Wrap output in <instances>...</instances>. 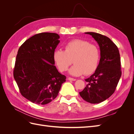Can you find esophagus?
Returning a JSON list of instances; mask_svg holds the SVG:
<instances>
[{"label": "esophagus", "instance_id": "34e87169", "mask_svg": "<svg viewBox=\"0 0 134 134\" xmlns=\"http://www.w3.org/2000/svg\"><path fill=\"white\" fill-rule=\"evenodd\" d=\"M68 80H71V81H75V80H76L75 79L70 78V77H69V78H68Z\"/></svg>", "mask_w": 134, "mask_h": 134}]
</instances>
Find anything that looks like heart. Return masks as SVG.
<instances>
[{
	"instance_id": "heart-1",
	"label": "heart",
	"mask_w": 134,
	"mask_h": 134,
	"mask_svg": "<svg viewBox=\"0 0 134 134\" xmlns=\"http://www.w3.org/2000/svg\"><path fill=\"white\" fill-rule=\"evenodd\" d=\"M54 60L61 71L68 70L70 65H74L69 71L73 76L83 74L90 75L94 72L98 67L100 52L96 45L87 41L76 39L65 44L64 51L58 49L55 51Z\"/></svg>"
}]
</instances>
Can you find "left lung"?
I'll list each match as a JSON object with an SVG mask.
<instances>
[{
	"instance_id": "8db88e82",
	"label": "left lung",
	"mask_w": 134,
	"mask_h": 134,
	"mask_svg": "<svg viewBox=\"0 0 134 134\" xmlns=\"http://www.w3.org/2000/svg\"><path fill=\"white\" fill-rule=\"evenodd\" d=\"M92 36L99 46L100 58L94 73L85 79L86 87L79 92L87 102L99 103L114 93L121 76L119 50L110 38L95 32H86Z\"/></svg>"
}]
</instances>
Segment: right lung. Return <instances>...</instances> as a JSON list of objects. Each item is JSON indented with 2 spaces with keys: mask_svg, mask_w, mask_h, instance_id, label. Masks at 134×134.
Here are the masks:
<instances>
[{
  "mask_svg": "<svg viewBox=\"0 0 134 134\" xmlns=\"http://www.w3.org/2000/svg\"><path fill=\"white\" fill-rule=\"evenodd\" d=\"M58 34L43 32L27 40L18 51L14 78L21 94L31 102L46 104L54 99L66 81L54 65Z\"/></svg>",
  "mask_w": 134,
  "mask_h": 134,
  "instance_id": "obj_1",
  "label": "right lung"
}]
</instances>
